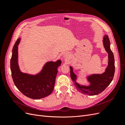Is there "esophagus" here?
Instances as JSON below:
<instances>
[{
	"instance_id": "34e87169",
	"label": "esophagus",
	"mask_w": 125,
	"mask_h": 125,
	"mask_svg": "<svg viewBox=\"0 0 125 125\" xmlns=\"http://www.w3.org/2000/svg\"><path fill=\"white\" fill-rule=\"evenodd\" d=\"M63 58L67 60V59H69V57H70V54L69 53H68V52H66L63 54Z\"/></svg>"
}]
</instances>
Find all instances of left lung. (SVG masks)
Instances as JSON below:
<instances>
[{
	"instance_id": "8db88e82",
	"label": "left lung",
	"mask_w": 125,
	"mask_h": 125,
	"mask_svg": "<svg viewBox=\"0 0 125 125\" xmlns=\"http://www.w3.org/2000/svg\"><path fill=\"white\" fill-rule=\"evenodd\" d=\"M103 46L108 53V65L105 72L102 74H92L86 77L90 84L88 86L80 84L77 82V76L73 73V67H70V77L75 88L79 92L89 95H97L107 88L113 80L115 73V59L113 52L111 50L110 41L107 35H104Z\"/></svg>"
}]
</instances>
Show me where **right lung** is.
<instances>
[{"label": "right lung", "instance_id": "obj_1", "mask_svg": "<svg viewBox=\"0 0 125 125\" xmlns=\"http://www.w3.org/2000/svg\"><path fill=\"white\" fill-rule=\"evenodd\" d=\"M21 38L17 40L12 48L10 60V68L14 83L24 95L32 99L39 100L45 97L54 90L57 68L62 61L48 62L42 69L35 74L24 73L20 70L18 63V45Z\"/></svg>", "mask_w": 125, "mask_h": 125}]
</instances>
